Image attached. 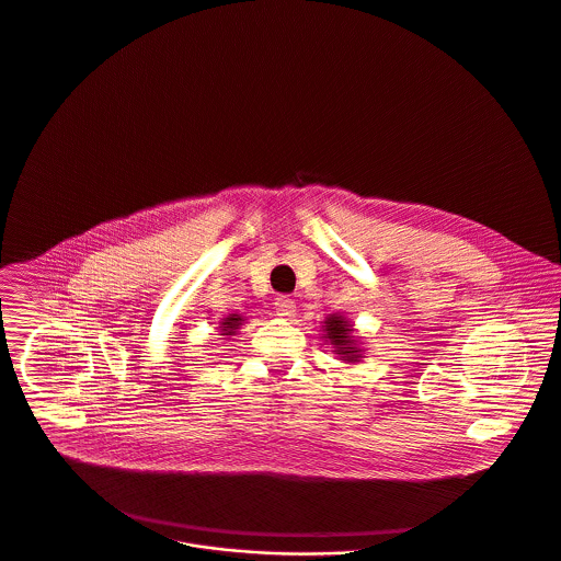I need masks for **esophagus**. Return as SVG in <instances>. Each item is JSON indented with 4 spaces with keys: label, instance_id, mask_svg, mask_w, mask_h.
<instances>
[{
    "label": "esophagus",
    "instance_id": "obj_1",
    "mask_svg": "<svg viewBox=\"0 0 561 561\" xmlns=\"http://www.w3.org/2000/svg\"><path fill=\"white\" fill-rule=\"evenodd\" d=\"M274 309H276V313H278V316L289 318V316H294L296 305H294V300H291V298H287V296H278V298H276V302H274Z\"/></svg>",
    "mask_w": 561,
    "mask_h": 561
}]
</instances>
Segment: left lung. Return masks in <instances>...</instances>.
<instances>
[{
  "instance_id": "left-lung-1",
  "label": "left lung",
  "mask_w": 561,
  "mask_h": 561,
  "mask_svg": "<svg viewBox=\"0 0 561 561\" xmlns=\"http://www.w3.org/2000/svg\"><path fill=\"white\" fill-rule=\"evenodd\" d=\"M327 337H329V342L333 344V348H335V353L337 355H344L348 362H357V346H355V340H353V329L340 318V316H331L327 322Z\"/></svg>"
}]
</instances>
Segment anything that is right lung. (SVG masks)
Instances as JSON below:
<instances>
[{
    "label": "right lung",
    "mask_w": 561,
    "mask_h": 561,
    "mask_svg": "<svg viewBox=\"0 0 561 561\" xmlns=\"http://www.w3.org/2000/svg\"><path fill=\"white\" fill-rule=\"evenodd\" d=\"M239 324H241V316H237V313H232L230 318H226V322H224V327H221V335H232L237 329H239Z\"/></svg>",
    "instance_id": "add662e5"
}]
</instances>
